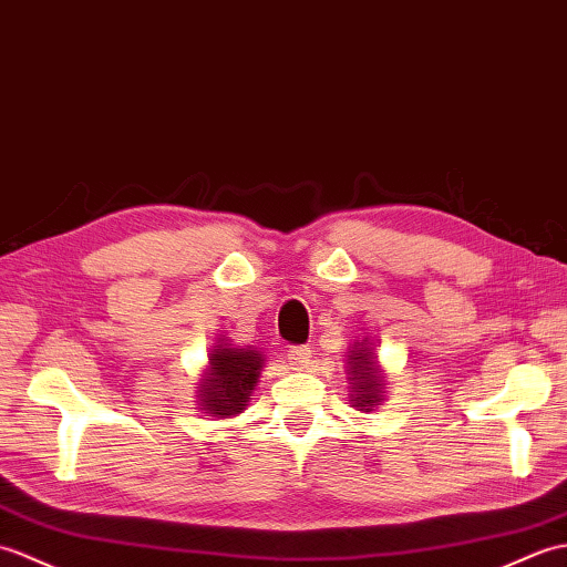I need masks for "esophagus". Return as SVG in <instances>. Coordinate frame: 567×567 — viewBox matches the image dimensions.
Instances as JSON below:
<instances>
[{"label": "esophagus", "instance_id": "34e87169", "mask_svg": "<svg viewBox=\"0 0 567 567\" xmlns=\"http://www.w3.org/2000/svg\"><path fill=\"white\" fill-rule=\"evenodd\" d=\"M310 357H312L310 347H291V349H288V361H291V367L296 371H303L310 363Z\"/></svg>", "mask_w": 567, "mask_h": 567}]
</instances>
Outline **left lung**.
I'll use <instances>...</instances> for the list:
<instances>
[{
	"instance_id": "left-lung-1",
	"label": "left lung",
	"mask_w": 567,
	"mask_h": 567,
	"mask_svg": "<svg viewBox=\"0 0 567 567\" xmlns=\"http://www.w3.org/2000/svg\"><path fill=\"white\" fill-rule=\"evenodd\" d=\"M347 373L351 383V398H354V408L369 412L371 408L381 405L385 375L373 359V349L363 342H354L347 359Z\"/></svg>"
}]
</instances>
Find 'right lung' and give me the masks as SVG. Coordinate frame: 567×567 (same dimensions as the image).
<instances>
[{
    "mask_svg": "<svg viewBox=\"0 0 567 567\" xmlns=\"http://www.w3.org/2000/svg\"><path fill=\"white\" fill-rule=\"evenodd\" d=\"M264 357L251 347L237 349L228 342L216 344L208 357V369L198 383L200 410L210 417H235L247 405L255 390Z\"/></svg>",
    "mask_w": 567,
    "mask_h": 567,
    "instance_id": "1",
    "label": "right lung"
}]
</instances>
